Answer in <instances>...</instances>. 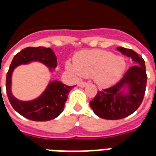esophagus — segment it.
I'll return each mask as SVG.
<instances>
[{"instance_id":"34e87169","label":"esophagus","mask_w":156,"mask_h":156,"mask_svg":"<svg viewBox=\"0 0 156 156\" xmlns=\"http://www.w3.org/2000/svg\"><path fill=\"white\" fill-rule=\"evenodd\" d=\"M78 86H79L80 87H85V86H86V83L84 82V81H80V82L78 83Z\"/></svg>"}]
</instances>
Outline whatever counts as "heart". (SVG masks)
<instances>
[{"mask_svg":"<svg viewBox=\"0 0 156 156\" xmlns=\"http://www.w3.org/2000/svg\"><path fill=\"white\" fill-rule=\"evenodd\" d=\"M126 61L110 51L93 50L80 52L75 58V65L66 67L85 77H93L98 86L107 87L120 79L126 69Z\"/></svg>","mask_w":156,"mask_h":156,"instance_id":"obj_1","label":"heart"}]
</instances>
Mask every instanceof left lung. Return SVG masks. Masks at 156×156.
<instances>
[{
	"label": "left lung",
	"mask_w": 156,
	"mask_h": 156,
	"mask_svg": "<svg viewBox=\"0 0 156 156\" xmlns=\"http://www.w3.org/2000/svg\"><path fill=\"white\" fill-rule=\"evenodd\" d=\"M117 50L135 61L127 70L119 82L109 88L98 90L90 105L96 115L105 120H120L134 113L143 101L147 82L144 59L130 49L118 47ZM128 86L129 92L122 94L120 91Z\"/></svg>",
	"instance_id": "8db88e82"
}]
</instances>
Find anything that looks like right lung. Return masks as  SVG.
Wrapping results in <instances>:
<instances>
[{
  "mask_svg": "<svg viewBox=\"0 0 156 156\" xmlns=\"http://www.w3.org/2000/svg\"><path fill=\"white\" fill-rule=\"evenodd\" d=\"M32 61H41L46 66L53 69L56 67L57 63L56 56L51 48L30 46L21 50L14 56L6 74V94L12 107L22 116L34 121H48L56 118L63 111L68 94L73 86H66L61 81L54 80L49 84L39 98L30 101H21L16 99L11 92L13 69L19 65L27 64Z\"/></svg>",
  "mask_w": 156,
  "mask_h": 156,
  "instance_id": "1",
  "label": "right lung"
}]
</instances>
